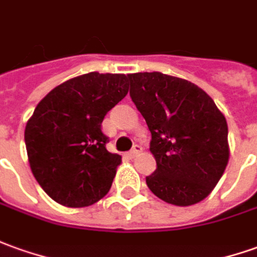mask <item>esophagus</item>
Listing matches in <instances>:
<instances>
[{
  "label": "esophagus",
  "mask_w": 257,
  "mask_h": 257,
  "mask_svg": "<svg viewBox=\"0 0 257 257\" xmlns=\"http://www.w3.org/2000/svg\"><path fill=\"white\" fill-rule=\"evenodd\" d=\"M141 150H143V148H141V147L137 146V144H136V146H133L132 151L128 152V155H130L132 158H134V157H137V155H139L140 152H141Z\"/></svg>",
  "instance_id": "1"
}]
</instances>
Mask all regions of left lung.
Instances as JSON below:
<instances>
[{
  "mask_svg": "<svg viewBox=\"0 0 257 257\" xmlns=\"http://www.w3.org/2000/svg\"><path fill=\"white\" fill-rule=\"evenodd\" d=\"M130 96L151 132L157 169L147 186L175 206H192L211 193L229 158L228 125L197 85L162 72L127 75Z\"/></svg>",
  "mask_w": 257,
  "mask_h": 257,
  "instance_id": "1",
  "label": "left lung"
}]
</instances>
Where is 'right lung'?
<instances>
[{"label":"right lung","instance_id":"1","mask_svg":"<svg viewBox=\"0 0 257 257\" xmlns=\"http://www.w3.org/2000/svg\"><path fill=\"white\" fill-rule=\"evenodd\" d=\"M127 91L124 74L89 72L39 102L25 128V144L33 176L54 201L86 207L109 192L121 157L106 150L102 121Z\"/></svg>","mask_w":257,"mask_h":257}]
</instances>
